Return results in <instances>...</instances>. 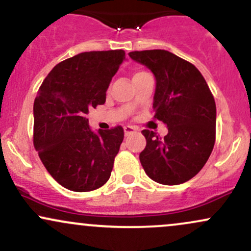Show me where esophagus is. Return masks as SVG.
<instances>
[{
  "mask_svg": "<svg viewBox=\"0 0 251 251\" xmlns=\"http://www.w3.org/2000/svg\"><path fill=\"white\" fill-rule=\"evenodd\" d=\"M134 132H136V128H135V126H125L126 136H129V135L134 134Z\"/></svg>",
  "mask_w": 251,
  "mask_h": 251,
  "instance_id": "obj_1",
  "label": "esophagus"
}]
</instances>
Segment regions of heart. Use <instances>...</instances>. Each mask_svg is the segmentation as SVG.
Masks as SVG:
<instances>
[{
    "label": "heart",
    "instance_id": "1",
    "mask_svg": "<svg viewBox=\"0 0 251 251\" xmlns=\"http://www.w3.org/2000/svg\"><path fill=\"white\" fill-rule=\"evenodd\" d=\"M144 72H136V73H135L134 74V77H135V76H138V75H141V74H143Z\"/></svg>",
    "mask_w": 251,
    "mask_h": 251
}]
</instances>
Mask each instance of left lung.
<instances>
[{"label": "left lung", "instance_id": "8db88e82", "mask_svg": "<svg viewBox=\"0 0 251 251\" xmlns=\"http://www.w3.org/2000/svg\"><path fill=\"white\" fill-rule=\"evenodd\" d=\"M134 61L155 75L154 119L168 126L161 138L142 131L147 146L140 154L144 172L152 181L181 184L199 174L213 151L216 138V104L207 82L190 62L167 50L130 51Z\"/></svg>", "mask_w": 251, "mask_h": 251}]
</instances>
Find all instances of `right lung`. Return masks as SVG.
Returning <instances> with one entry per match:
<instances>
[{
	"instance_id": "1",
	"label": "right lung",
	"mask_w": 251,
	"mask_h": 251,
	"mask_svg": "<svg viewBox=\"0 0 251 251\" xmlns=\"http://www.w3.org/2000/svg\"><path fill=\"white\" fill-rule=\"evenodd\" d=\"M122 49L87 51L60 62L44 78L34 102V147L56 182L84 193L107 183L125 137L121 126L91 131L85 115L104 104Z\"/></svg>"
}]
</instances>
